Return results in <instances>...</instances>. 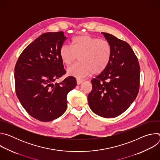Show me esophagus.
<instances>
[{"instance_id":"esophagus-1","label":"esophagus","mask_w":160,"mask_h":160,"mask_svg":"<svg viewBox=\"0 0 160 160\" xmlns=\"http://www.w3.org/2000/svg\"><path fill=\"white\" fill-rule=\"evenodd\" d=\"M83 82V80L80 79V78H77V83L78 85L81 84Z\"/></svg>"}]
</instances>
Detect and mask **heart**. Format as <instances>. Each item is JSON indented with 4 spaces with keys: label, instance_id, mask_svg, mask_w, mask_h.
I'll return each instance as SVG.
<instances>
[{
    "label": "heart",
    "instance_id": "1",
    "mask_svg": "<svg viewBox=\"0 0 160 160\" xmlns=\"http://www.w3.org/2000/svg\"><path fill=\"white\" fill-rule=\"evenodd\" d=\"M59 56L68 66L79 57L80 62L68 68L67 74L78 78H83L92 73L100 74L106 70L110 62L111 48L105 40L83 34L72 39V47L62 45Z\"/></svg>",
    "mask_w": 160,
    "mask_h": 160
}]
</instances>
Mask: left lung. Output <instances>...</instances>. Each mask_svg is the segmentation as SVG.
Listing matches in <instances>:
<instances>
[{
    "label": "left lung",
    "instance_id": "obj_1",
    "mask_svg": "<svg viewBox=\"0 0 160 160\" xmlns=\"http://www.w3.org/2000/svg\"><path fill=\"white\" fill-rule=\"evenodd\" d=\"M111 48L106 70L91 80L88 96L90 109L104 118H115L125 111L138 94L140 66L130 45L111 34L102 32Z\"/></svg>",
    "mask_w": 160,
    "mask_h": 160
}]
</instances>
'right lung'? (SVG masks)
Segmentation results:
<instances>
[{"instance_id":"1","label":"right lung","mask_w":160,"mask_h":160,"mask_svg":"<svg viewBox=\"0 0 160 160\" xmlns=\"http://www.w3.org/2000/svg\"><path fill=\"white\" fill-rule=\"evenodd\" d=\"M66 39L63 32L42 34L19 56L14 68L16 93L30 116L51 122L64 112L67 94L77 85L75 77L55 81L66 73L59 49Z\"/></svg>"}]
</instances>
